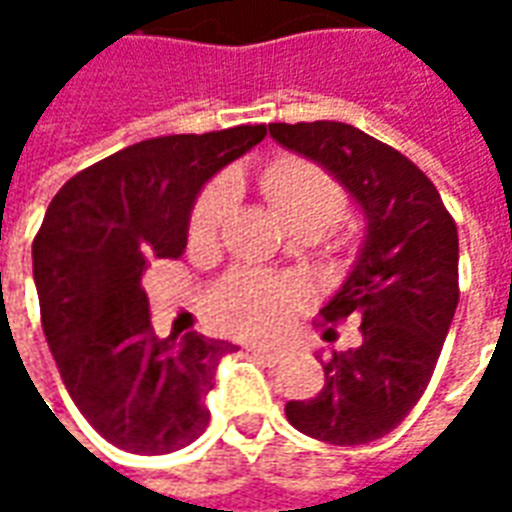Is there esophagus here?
I'll use <instances>...</instances> for the list:
<instances>
[{"label": "esophagus", "mask_w": 512, "mask_h": 512, "mask_svg": "<svg viewBox=\"0 0 512 512\" xmlns=\"http://www.w3.org/2000/svg\"><path fill=\"white\" fill-rule=\"evenodd\" d=\"M249 351H252L257 359H263L266 365H279V362L285 359V351H282V348H271V345H249Z\"/></svg>", "instance_id": "34e87169"}]
</instances>
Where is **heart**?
Wrapping results in <instances>:
<instances>
[{"label":"heart","mask_w":512,"mask_h":512,"mask_svg":"<svg viewBox=\"0 0 512 512\" xmlns=\"http://www.w3.org/2000/svg\"><path fill=\"white\" fill-rule=\"evenodd\" d=\"M260 191L279 222L293 233H323L345 213L348 194L343 183L318 161L282 156L260 175ZM233 208V186L216 180L202 191L189 219L191 246H211ZM304 304L296 279L235 268L208 293V312L224 332L271 334Z\"/></svg>","instance_id":"b5f03b06"}]
</instances>
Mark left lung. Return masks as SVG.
I'll list each match as a JSON object with an SVG mask.
<instances>
[{"label":"left lung","instance_id":"1","mask_svg":"<svg viewBox=\"0 0 512 512\" xmlns=\"http://www.w3.org/2000/svg\"><path fill=\"white\" fill-rule=\"evenodd\" d=\"M279 145L318 161L367 216L365 249L340 293L321 310L326 337L359 318L362 343L323 362L326 384L290 400L288 422L337 447L395 430L428 389L458 307V227L439 189L395 147L334 123H271Z\"/></svg>","mask_w":512,"mask_h":512}]
</instances>
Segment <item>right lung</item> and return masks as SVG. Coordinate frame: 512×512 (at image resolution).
<instances>
[{"label":"right lung","instance_id":"obj_1","mask_svg":"<svg viewBox=\"0 0 512 512\" xmlns=\"http://www.w3.org/2000/svg\"><path fill=\"white\" fill-rule=\"evenodd\" d=\"M268 128L145 139L95 161L62 186L32 241L40 321L65 389L115 447L164 455L208 428L205 395L235 345L150 326L145 274L186 249L202 183Z\"/></svg>","mask_w":512,"mask_h":512}]
</instances>
